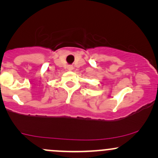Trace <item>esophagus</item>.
Masks as SVG:
<instances>
[{"label": "esophagus", "instance_id": "1", "mask_svg": "<svg viewBox=\"0 0 158 158\" xmlns=\"http://www.w3.org/2000/svg\"><path fill=\"white\" fill-rule=\"evenodd\" d=\"M68 68V70H71L72 69H73V67H71V66H69Z\"/></svg>", "mask_w": 158, "mask_h": 158}]
</instances>
